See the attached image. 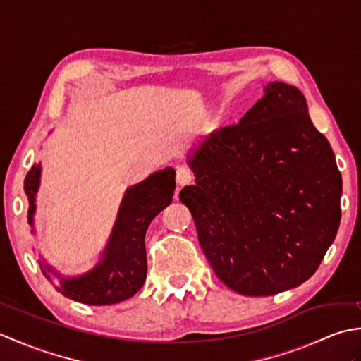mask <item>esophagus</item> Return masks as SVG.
Masks as SVG:
<instances>
[{"label": "esophagus", "mask_w": 361, "mask_h": 361, "mask_svg": "<svg viewBox=\"0 0 361 361\" xmlns=\"http://www.w3.org/2000/svg\"><path fill=\"white\" fill-rule=\"evenodd\" d=\"M192 180H194V173L190 172L188 167H178V171H176V183H178V186L190 185Z\"/></svg>", "instance_id": "1"}]
</instances>
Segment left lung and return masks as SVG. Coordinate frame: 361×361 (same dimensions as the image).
I'll use <instances>...</instances> for the list:
<instances>
[{
    "mask_svg": "<svg viewBox=\"0 0 361 361\" xmlns=\"http://www.w3.org/2000/svg\"><path fill=\"white\" fill-rule=\"evenodd\" d=\"M186 161L195 185L180 200L225 286L270 296L317 271L338 231L343 186L296 87L267 83L239 124L203 137Z\"/></svg>",
    "mask_w": 361,
    "mask_h": 361,
    "instance_id": "obj_1",
    "label": "left lung"
}]
</instances>
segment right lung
<instances>
[{
	"instance_id": "obj_1",
	"label": "right lung",
	"mask_w": 361,
	"mask_h": 361,
	"mask_svg": "<svg viewBox=\"0 0 361 361\" xmlns=\"http://www.w3.org/2000/svg\"><path fill=\"white\" fill-rule=\"evenodd\" d=\"M42 163L30 167L25 178V194L29 200L27 224L35 234L37 194L40 188ZM175 190L173 167L153 172L141 183L126 189L119 204L111 234L97 264L78 276H63L40 256L42 273L63 296L82 304L110 305L132 298L142 287L147 274L145 231L150 221L172 203Z\"/></svg>"
}]
</instances>
